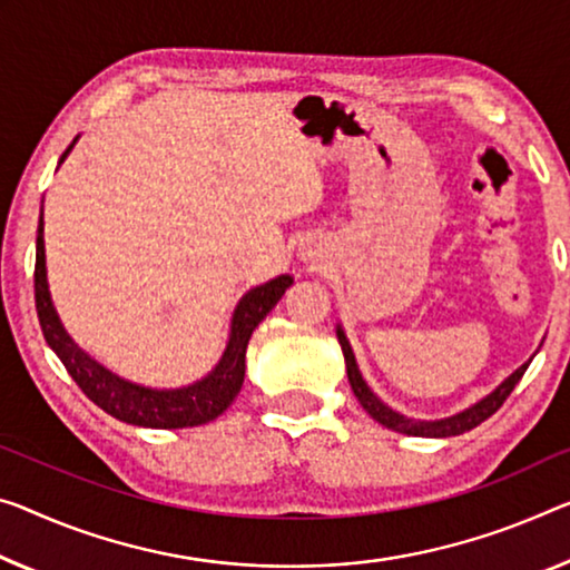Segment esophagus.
I'll list each match as a JSON object with an SVG mask.
<instances>
[{
  "label": "esophagus",
  "instance_id": "34e87169",
  "mask_svg": "<svg viewBox=\"0 0 570 570\" xmlns=\"http://www.w3.org/2000/svg\"><path fill=\"white\" fill-rule=\"evenodd\" d=\"M301 257H303V259H315V249L311 247V244H303V247H301Z\"/></svg>",
  "mask_w": 570,
  "mask_h": 570
}]
</instances>
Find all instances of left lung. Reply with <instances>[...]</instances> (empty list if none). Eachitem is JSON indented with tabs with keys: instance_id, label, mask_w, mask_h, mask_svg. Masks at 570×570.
I'll list each match as a JSON object with an SVG mask.
<instances>
[{
	"instance_id": "8db88e82",
	"label": "left lung",
	"mask_w": 570,
	"mask_h": 570,
	"mask_svg": "<svg viewBox=\"0 0 570 570\" xmlns=\"http://www.w3.org/2000/svg\"><path fill=\"white\" fill-rule=\"evenodd\" d=\"M336 336H338V344H341V352H344V362H346V374H348V384H352L356 400L362 402V407L370 413L376 423L390 428V431H397V433H405V435H417V438H451V435H461L471 431V428H476L479 423H484L487 417H492L499 407H502V402L510 397V392L514 390V384L522 380L524 370H528L532 356L524 362L522 366H518L510 376L502 384H497V387L484 395L481 400H476L474 405L459 410V413H453L449 417H438V420H415V417H407L397 413V410H392L387 402H382L380 397L374 395L370 384L358 372V364H356V356H354V348L348 344V338L344 334V328H341V323L336 326Z\"/></svg>"
}]
</instances>
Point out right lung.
<instances>
[{
	"mask_svg": "<svg viewBox=\"0 0 570 570\" xmlns=\"http://www.w3.org/2000/svg\"><path fill=\"white\" fill-rule=\"evenodd\" d=\"M81 137V135H78ZM78 137L68 145V150L60 155L58 168L63 165L68 153L73 150ZM46 222H38V242H35V308H38L40 328L46 336L48 346L58 354L60 362L73 376L78 387L86 392V397L96 402L104 413L121 420L129 425L142 428H160V431H173V428H194L212 423L226 407L232 405L234 397L239 395L244 382V356H247V344L265 315L275 308L279 297L293 285L291 275H277L267 283H262L252 291L244 293L232 313L229 341L222 358L216 366L200 380L186 384V387L157 390L145 387V384L129 382L125 376L114 374L101 362H96L91 354H86L76 341L68 336L60 315L52 305L50 287H48V267H46Z\"/></svg>",
	"mask_w": 570,
	"mask_h": 570,
	"instance_id": "obj_1",
	"label": "right lung"
}]
</instances>
